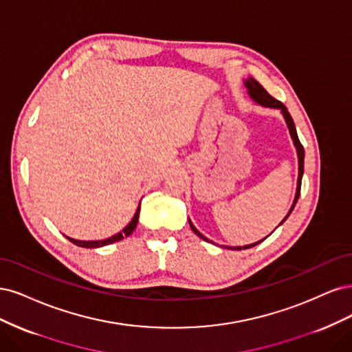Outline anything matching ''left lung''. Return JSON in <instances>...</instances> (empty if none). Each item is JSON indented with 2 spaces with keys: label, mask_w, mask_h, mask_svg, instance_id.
Returning a JSON list of instances; mask_svg holds the SVG:
<instances>
[{
  "label": "left lung",
  "mask_w": 352,
  "mask_h": 352,
  "mask_svg": "<svg viewBox=\"0 0 352 352\" xmlns=\"http://www.w3.org/2000/svg\"><path fill=\"white\" fill-rule=\"evenodd\" d=\"M244 85H245V87H247V92H248V95H250V96H252V99H253L254 102H257V104H260L262 107H267V108L280 109L282 116H283V118H285V121H287V126H288V129H289V134H291V138H292V142H294V144H296V149H297V155H298V181H297V192H296V199H294V203H292V206H291V209H289L288 214H287V217L283 218V221L279 223V225H282L283 222L287 221V218L289 217V214H291V212H292L294 206H296V203H297V200H298V197H300V191H301V178H302V173H304V147H302V144L300 143V139H298V135H297V130H296V124H294L292 117L289 116V112H288L287 107L283 105L282 102H279L278 99H275L274 96H270V95L266 92V89H265L262 85H260L257 80H254L253 77H248L247 80L244 82ZM188 222H190V226H191L192 232H195L197 236H200L201 240L209 241L205 235L200 234V232L195 228V225L191 223V221H188ZM269 235H270V234H269ZM269 235H267V236H269ZM263 240H266V236L263 238ZM263 240H260V241H257V243H254V244L243 245V247H228V245H222V247H225V248H231V250H245V248H252V247L257 245L258 243H262ZM210 243H212V241H210Z\"/></svg>",
  "instance_id": "obj_1"
}]
</instances>
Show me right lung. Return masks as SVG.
<instances>
[{
    "label": "right lung",
    "mask_w": 352,
    "mask_h": 352,
    "mask_svg": "<svg viewBox=\"0 0 352 352\" xmlns=\"http://www.w3.org/2000/svg\"><path fill=\"white\" fill-rule=\"evenodd\" d=\"M139 214H140V205H139L138 210H135L131 222L126 226V228H124L122 231H120L118 234L107 238V240H100V241H80V240H74V238H70V236H67V238H69V241H72L73 244H76V245H78V247H85V248L104 247V245L112 244V243H116V241H120V240H122V238H126V236H129L130 234H133V231L135 230V226H138V222H139Z\"/></svg>",
    "instance_id": "1"
}]
</instances>
